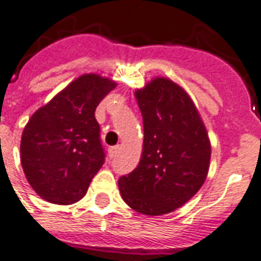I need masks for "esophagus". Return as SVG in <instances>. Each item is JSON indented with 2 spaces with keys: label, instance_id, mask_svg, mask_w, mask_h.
<instances>
[{
  "label": "esophagus",
  "instance_id": "34e87169",
  "mask_svg": "<svg viewBox=\"0 0 261 261\" xmlns=\"http://www.w3.org/2000/svg\"><path fill=\"white\" fill-rule=\"evenodd\" d=\"M119 150H120V146H119V145H116V146H111L110 149H108V153H110L111 159L116 157V154L119 153Z\"/></svg>",
  "mask_w": 261,
  "mask_h": 261
}]
</instances>
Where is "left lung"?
<instances>
[{
  "mask_svg": "<svg viewBox=\"0 0 261 261\" xmlns=\"http://www.w3.org/2000/svg\"><path fill=\"white\" fill-rule=\"evenodd\" d=\"M135 97L143 119V151L138 167L119 178V190L133 210L167 214L203 186L210 141L190 96L171 80H153Z\"/></svg>",
  "mask_w": 261,
  "mask_h": 261,
  "instance_id": "1",
  "label": "left lung"
}]
</instances>
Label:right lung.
<instances>
[{
    "mask_svg": "<svg viewBox=\"0 0 261 261\" xmlns=\"http://www.w3.org/2000/svg\"><path fill=\"white\" fill-rule=\"evenodd\" d=\"M115 87L100 75H81L27 123L20 145L22 169L47 202L71 204L87 194L106 161L94 111Z\"/></svg>",
    "mask_w": 261,
    "mask_h": 261,
    "instance_id": "obj_1",
    "label": "right lung"
}]
</instances>
